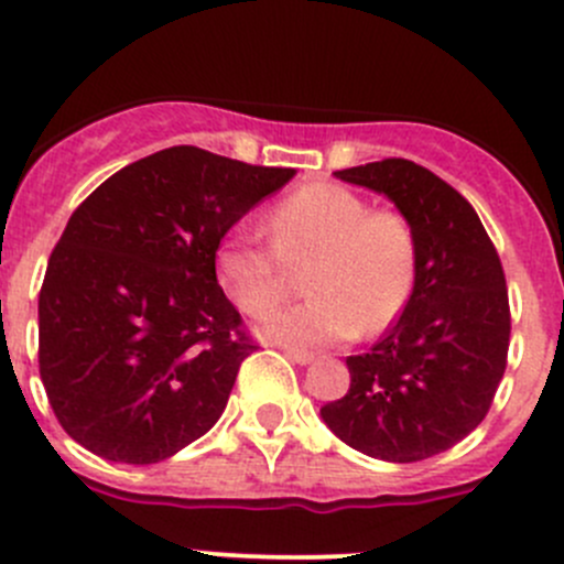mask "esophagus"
Returning <instances> with one entry per match:
<instances>
[{
	"label": "esophagus",
	"mask_w": 564,
	"mask_h": 564,
	"mask_svg": "<svg viewBox=\"0 0 564 564\" xmlns=\"http://www.w3.org/2000/svg\"><path fill=\"white\" fill-rule=\"evenodd\" d=\"M283 355H286L292 362H297V366H308V362H314V355H311V351L294 349V346H283Z\"/></svg>",
	"instance_id": "34e87169"
}]
</instances>
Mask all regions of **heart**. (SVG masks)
<instances>
[{"mask_svg": "<svg viewBox=\"0 0 564 564\" xmlns=\"http://www.w3.org/2000/svg\"><path fill=\"white\" fill-rule=\"evenodd\" d=\"M270 240L235 235L218 248V275L248 314L275 308L292 286L289 267L308 264V303L278 311L261 333L292 346H327L388 329L412 297L417 237L392 209H373L340 185L318 182L283 198L267 218Z\"/></svg>", "mask_w": 564, "mask_h": 564, "instance_id": "1", "label": "heart"}]
</instances>
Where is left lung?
Wrapping results in <instances>:
<instances>
[{
  "label": "left lung",
  "instance_id": "left-lung-1",
  "mask_svg": "<svg viewBox=\"0 0 564 564\" xmlns=\"http://www.w3.org/2000/svg\"><path fill=\"white\" fill-rule=\"evenodd\" d=\"M335 176L388 196L412 224L417 278L371 351L346 357L349 392L324 403L322 420L371 458H431L482 423L502 382L510 346L502 261L471 204L429 169L388 158Z\"/></svg>",
  "mask_w": 564,
  "mask_h": 564
}]
</instances>
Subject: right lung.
<instances>
[{
	"label": "right lung",
	"instance_id": "add662e5",
	"mask_svg": "<svg viewBox=\"0 0 564 564\" xmlns=\"http://www.w3.org/2000/svg\"><path fill=\"white\" fill-rule=\"evenodd\" d=\"M292 176L169 147L84 198L37 303L40 379L67 436L106 460L158 464L218 423L256 344L215 253Z\"/></svg>",
	"mask_w": 564,
	"mask_h": 564
}]
</instances>
